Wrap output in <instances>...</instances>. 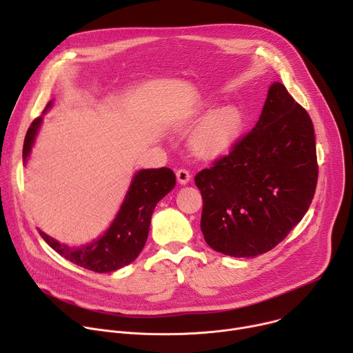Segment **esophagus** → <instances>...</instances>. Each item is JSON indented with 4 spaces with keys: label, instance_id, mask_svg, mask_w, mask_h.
<instances>
[{
    "label": "esophagus",
    "instance_id": "1",
    "mask_svg": "<svg viewBox=\"0 0 353 353\" xmlns=\"http://www.w3.org/2000/svg\"><path fill=\"white\" fill-rule=\"evenodd\" d=\"M176 176H177V181L180 183V184H187L190 180H191V174H190V172L188 170H185V169H180V170H177V173H176Z\"/></svg>",
    "mask_w": 353,
    "mask_h": 353
}]
</instances>
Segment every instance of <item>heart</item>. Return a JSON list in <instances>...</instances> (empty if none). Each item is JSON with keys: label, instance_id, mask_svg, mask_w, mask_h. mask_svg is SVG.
<instances>
[{"label": "heart", "instance_id": "1", "mask_svg": "<svg viewBox=\"0 0 353 353\" xmlns=\"http://www.w3.org/2000/svg\"><path fill=\"white\" fill-rule=\"evenodd\" d=\"M241 124L243 117L237 108H221L195 128L190 137V148L199 158H215L233 145Z\"/></svg>", "mask_w": 353, "mask_h": 353}]
</instances>
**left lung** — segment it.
Returning a JSON list of instances; mask_svg holds the SVG:
<instances>
[{"mask_svg":"<svg viewBox=\"0 0 353 353\" xmlns=\"http://www.w3.org/2000/svg\"><path fill=\"white\" fill-rule=\"evenodd\" d=\"M317 177L312 119L274 82L256 127L194 179L207 244L230 257L267 253L307 212Z\"/></svg>","mask_w":353,"mask_h":353,"instance_id":"8db88e82","label":"left lung"}]
</instances>
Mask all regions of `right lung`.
<instances>
[{
    "mask_svg": "<svg viewBox=\"0 0 353 353\" xmlns=\"http://www.w3.org/2000/svg\"><path fill=\"white\" fill-rule=\"evenodd\" d=\"M53 106L47 103L44 113ZM43 114L29 127L23 142V165L28 163L32 148L43 123ZM176 185V174L169 168L138 170L110 226L102 236L82 245H68L39 229L43 240L68 261L99 274L114 272L131 264L142 251L154 210L159 201Z\"/></svg>",
    "mask_w": 353,
    "mask_h": 353,
    "instance_id": "1",
    "label": "right lung"
}]
</instances>
